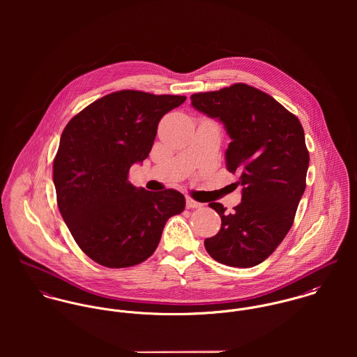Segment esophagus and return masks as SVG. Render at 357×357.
I'll return each instance as SVG.
<instances>
[{
	"label": "esophagus",
	"instance_id": "obj_1",
	"mask_svg": "<svg viewBox=\"0 0 357 357\" xmlns=\"http://www.w3.org/2000/svg\"><path fill=\"white\" fill-rule=\"evenodd\" d=\"M185 204H187L188 208H199V207L204 206V204H199V202H197V201H194V199H191V198H187Z\"/></svg>",
	"mask_w": 357,
	"mask_h": 357
}]
</instances>
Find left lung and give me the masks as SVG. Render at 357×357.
<instances>
[{
  "instance_id": "1",
  "label": "left lung",
  "mask_w": 357,
  "mask_h": 357,
  "mask_svg": "<svg viewBox=\"0 0 357 357\" xmlns=\"http://www.w3.org/2000/svg\"><path fill=\"white\" fill-rule=\"evenodd\" d=\"M191 104L217 118L231 137L227 169L239 176L242 202L227 207L211 202L221 217L217 235L204 241L215 261L236 268L261 264L290 231L305 191L309 153L300 119L265 92L234 84L195 93Z\"/></svg>"
}]
</instances>
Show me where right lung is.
Returning a JSON list of instances; mask_svg holds the SVG:
<instances>
[{
	"mask_svg": "<svg viewBox=\"0 0 357 357\" xmlns=\"http://www.w3.org/2000/svg\"><path fill=\"white\" fill-rule=\"evenodd\" d=\"M185 96L118 91L89 104L64 128L53 160L57 206L81 250L107 268L153 255L166 221L185 198L151 192L128 180L153 149L160 118Z\"/></svg>",
	"mask_w": 357,
	"mask_h": 357,
	"instance_id": "right-lung-1",
	"label": "right lung"
}]
</instances>
